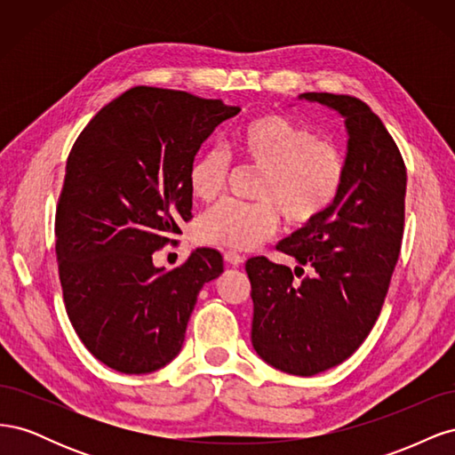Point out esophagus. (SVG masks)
Masks as SVG:
<instances>
[{
  "mask_svg": "<svg viewBox=\"0 0 455 455\" xmlns=\"http://www.w3.org/2000/svg\"><path fill=\"white\" fill-rule=\"evenodd\" d=\"M224 259L228 261L229 266H233V267H237V266H241L243 261H244V258L241 256V254H237V252H231V251H228V252H224Z\"/></svg>",
  "mask_w": 455,
  "mask_h": 455,
  "instance_id": "34e87169",
  "label": "esophagus"
}]
</instances>
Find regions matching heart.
I'll use <instances>...</instances> for the list:
<instances>
[{
    "label": "heart",
    "mask_w": 455,
    "mask_h": 455,
    "mask_svg": "<svg viewBox=\"0 0 455 455\" xmlns=\"http://www.w3.org/2000/svg\"><path fill=\"white\" fill-rule=\"evenodd\" d=\"M233 148L244 164L261 171L254 188L259 201L228 199L218 203L197 224L201 243L233 251H251L269 239L279 226V212L291 226L321 220L341 196L347 159L341 148L283 114L254 116L237 129ZM231 174V157L209 148L191 161L188 186L199 201H214Z\"/></svg>",
    "instance_id": "b5f03b06"
}]
</instances>
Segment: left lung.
<instances>
[{
	"label": "left lung",
	"mask_w": 455,
	"mask_h": 455,
	"mask_svg": "<svg viewBox=\"0 0 455 455\" xmlns=\"http://www.w3.org/2000/svg\"><path fill=\"white\" fill-rule=\"evenodd\" d=\"M299 99L346 119V186L321 220L277 244L298 261L294 271L266 256L251 258L244 269L256 353L286 374L315 376L349 359L378 321L401 254L406 167L393 136L363 100L330 92Z\"/></svg>",
	"instance_id": "8db88e82"
}]
</instances>
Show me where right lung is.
Masks as SVG:
<instances>
[{"label": "right lung", "mask_w": 455, "mask_h": 455, "mask_svg": "<svg viewBox=\"0 0 455 455\" xmlns=\"http://www.w3.org/2000/svg\"><path fill=\"white\" fill-rule=\"evenodd\" d=\"M241 112L220 99L132 87L104 106L68 156L54 218L66 313L84 346L123 374L180 353L204 283L222 254L197 249L171 271L154 252L191 220L188 171L212 131Z\"/></svg>", "instance_id": "obj_1"}]
</instances>
